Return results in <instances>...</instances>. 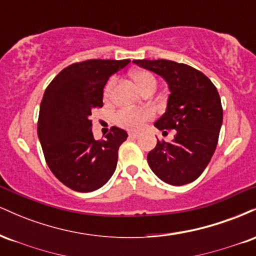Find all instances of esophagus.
Instances as JSON below:
<instances>
[{
  "label": "esophagus",
  "mask_w": 256,
  "mask_h": 256,
  "mask_svg": "<svg viewBox=\"0 0 256 256\" xmlns=\"http://www.w3.org/2000/svg\"><path fill=\"white\" fill-rule=\"evenodd\" d=\"M128 137H130V138H137L138 134H137V132H128Z\"/></svg>",
  "instance_id": "esophagus-1"
}]
</instances>
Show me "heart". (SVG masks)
I'll list each match as a JSON object with an SVG mask.
<instances>
[{
	"mask_svg": "<svg viewBox=\"0 0 256 256\" xmlns=\"http://www.w3.org/2000/svg\"><path fill=\"white\" fill-rule=\"evenodd\" d=\"M132 78L138 84V86L144 91L148 88L156 86V78L152 72L146 70H137L132 72ZM116 84V78H112L104 88V96L110 98L112 90ZM152 118V112L149 108H140V110H120L114 116V122L122 128L128 130H140L143 128L146 120Z\"/></svg>",
	"mask_w": 256,
	"mask_h": 256,
	"instance_id": "1",
	"label": "heart"
}]
</instances>
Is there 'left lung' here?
<instances>
[{
    "label": "left lung",
    "mask_w": 256,
    "mask_h": 256,
    "mask_svg": "<svg viewBox=\"0 0 256 256\" xmlns=\"http://www.w3.org/2000/svg\"><path fill=\"white\" fill-rule=\"evenodd\" d=\"M134 62L161 76L171 91L166 112L154 125L158 130L174 128V138L158 140L146 156L149 166L165 183H192L204 171L218 144L222 124L218 90L204 73L185 64L164 58Z\"/></svg>",
    "instance_id": "8db88e82"
}]
</instances>
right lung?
<instances>
[{"instance_id":"right-lung-1","label":"right lung","mask_w":256,"mask_h":256,"mask_svg":"<svg viewBox=\"0 0 256 256\" xmlns=\"http://www.w3.org/2000/svg\"><path fill=\"white\" fill-rule=\"evenodd\" d=\"M128 62V58H92L72 64L44 91L38 138L50 171L74 192L98 190L116 171L119 146L128 134L113 126L104 140H96L90 116L104 106V88L110 76Z\"/></svg>"}]
</instances>
